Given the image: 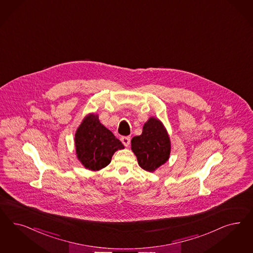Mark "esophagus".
<instances>
[{"label": "esophagus", "instance_id": "obj_1", "mask_svg": "<svg viewBox=\"0 0 253 253\" xmlns=\"http://www.w3.org/2000/svg\"><path fill=\"white\" fill-rule=\"evenodd\" d=\"M130 137H128V136H124V137L121 138V141H122V143L125 146L127 147L129 145V143H130Z\"/></svg>", "mask_w": 253, "mask_h": 253}]
</instances>
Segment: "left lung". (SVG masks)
Listing matches in <instances>:
<instances>
[{"label":"left lung","instance_id":"obj_1","mask_svg":"<svg viewBox=\"0 0 253 253\" xmlns=\"http://www.w3.org/2000/svg\"><path fill=\"white\" fill-rule=\"evenodd\" d=\"M170 139L163 124L151 117L142 133L131 139V149L137 156L139 167L146 171H155L166 163L170 155Z\"/></svg>","mask_w":253,"mask_h":253}]
</instances>
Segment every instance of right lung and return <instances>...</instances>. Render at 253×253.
<instances>
[{
    "label": "right lung",
    "instance_id": "obj_1",
    "mask_svg": "<svg viewBox=\"0 0 253 253\" xmlns=\"http://www.w3.org/2000/svg\"><path fill=\"white\" fill-rule=\"evenodd\" d=\"M75 149L79 161L90 170H99L111 163L122 142L98 120L97 114L84 117L75 133Z\"/></svg>",
    "mask_w": 253,
    "mask_h": 253
}]
</instances>
